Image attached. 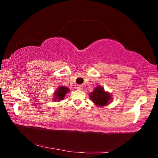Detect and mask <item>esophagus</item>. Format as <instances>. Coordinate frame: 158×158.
Returning <instances> with one entry per match:
<instances>
[{"mask_svg": "<svg viewBox=\"0 0 158 158\" xmlns=\"http://www.w3.org/2000/svg\"><path fill=\"white\" fill-rule=\"evenodd\" d=\"M76 89H77V90H82L83 89V85H77V87H76Z\"/></svg>", "mask_w": 158, "mask_h": 158, "instance_id": "esophagus-1", "label": "esophagus"}]
</instances>
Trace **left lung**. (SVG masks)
Masks as SVG:
<instances>
[{
    "label": "left lung",
    "instance_id": "obj_1",
    "mask_svg": "<svg viewBox=\"0 0 158 158\" xmlns=\"http://www.w3.org/2000/svg\"><path fill=\"white\" fill-rule=\"evenodd\" d=\"M90 98L96 105L106 106L111 98L109 93L105 92L103 88L98 86L95 88L94 91L90 94Z\"/></svg>",
    "mask_w": 158,
    "mask_h": 158
}]
</instances>
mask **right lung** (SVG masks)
I'll return each mask as SVG.
<instances>
[{"instance_id":"1","label":"right lung","mask_w":158,"mask_h":158,"mask_svg":"<svg viewBox=\"0 0 158 158\" xmlns=\"http://www.w3.org/2000/svg\"><path fill=\"white\" fill-rule=\"evenodd\" d=\"M69 91V89L68 88H66L65 86H60L58 89H57L56 91L55 92V98L53 100H56L58 99V100H63L65 97V95Z\"/></svg>"}]
</instances>
